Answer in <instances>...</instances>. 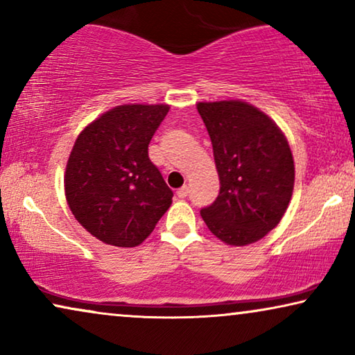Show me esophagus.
<instances>
[{"instance_id": "34e87169", "label": "esophagus", "mask_w": 355, "mask_h": 355, "mask_svg": "<svg viewBox=\"0 0 355 355\" xmlns=\"http://www.w3.org/2000/svg\"><path fill=\"white\" fill-rule=\"evenodd\" d=\"M176 193H178L179 198H186L187 193H189V187L184 186V187H181V189H178Z\"/></svg>"}]
</instances>
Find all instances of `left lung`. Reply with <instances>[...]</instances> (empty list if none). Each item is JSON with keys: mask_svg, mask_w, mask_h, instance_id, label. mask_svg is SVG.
<instances>
[{"mask_svg": "<svg viewBox=\"0 0 355 355\" xmlns=\"http://www.w3.org/2000/svg\"><path fill=\"white\" fill-rule=\"evenodd\" d=\"M220 176V193L200 215L227 245L254 244L275 230L294 189L288 139L263 111L241 100L202 101Z\"/></svg>", "mask_w": 355, "mask_h": 355, "instance_id": "left-lung-1", "label": "left lung"}]
</instances>
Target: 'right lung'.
Listing matches in <instances>:
<instances>
[{
    "label": "right lung",
    "instance_id": "obj_1",
    "mask_svg": "<svg viewBox=\"0 0 355 355\" xmlns=\"http://www.w3.org/2000/svg\"><path fill=\"white\" fill-rule=\"evenodd\" d=\"M168 105H121L90 123L66 164L64 191L72 215L110 245L147 239L173 202V191L150 162L148 144Z\"/></svg>",
    "mask_w": 355,
    "mask_h": 355
}]
</instances>
